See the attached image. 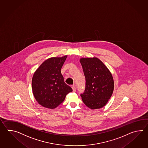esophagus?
Segmentation results:
<instances>
[{"label":"esophagus","mask_w":148,"mask_h":148,"mask_svg":"<svg viewBox=\"0 0 148 148\" xmlns=\"http://www.w3.org/2000/svg\"><path fill=\"white\" fill-rule=\"evenodd\" d=\"M72 88H73V92H75L76 91V88H75V87L74 85H73V86H72Z\"/></svg>","instance_id":"esophagus-1"}]
</instances>
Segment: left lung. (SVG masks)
<instances>
[{
	"mask_svg": "<svg viewBox=\"0 0 148 148\" xmlns=\"http://www.w3.org/2000/svg\"><path fill=\"white\" fill-rule=\"evenodd\" d=\"M80 61L86 79L85 91L80 94L82 100L91 109L101 108L107 104L113 94L112 75L97 58H82Z\"/></svg>",
	"mask_w": 148,
	"mask_h": 148,
	"instance_id": "8db88e82",
	"label": "left lung"
}]
</instances>
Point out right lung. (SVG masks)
<instances>
[{
  "label": "right lung",
  "instance_id": "obj_1",
  "mask_svg": "<svg viewBox=\"0 0 148 148\" xmlns=\"http://www.w3.org/2000/svg\"><path fill=\"white\" fill-rule=\"evenodd\" d=\"M67 56L51 58L41 64L32 78L35 99L43 107L54 108L63 102L73 89L64 82L61 69Z\"/></svg>",
  "mask_w": 148,
  "mask_h": 148
}]
</instances>
